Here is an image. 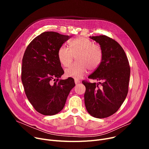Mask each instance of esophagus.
Returning <instances> with one entry per match:
<instances>
[{"instance_id": "esophagus-1", "label": "esophagus", "mask_w": 149, "mask_h": 149, "mask_svg": "<svg viewBox=\"0 0 149 149\" xmlns=\"http://www.w3.org/2000/svg\"><path fill=\"white\" fill-rule=\"evenodd\" d=\"M74 81H75V83L76 84H79V83H80V82L79 80H77V79H76L74 80Z\"/></svg>"}]
</instances>
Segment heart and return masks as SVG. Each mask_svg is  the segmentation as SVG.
Segmentation results:
<instances>
[{
    "label": "heart",
    "instance_id": "1",
    "mask_svg": "<svg viewBox=\"0 0 149 149\" xmlns=\"http://www.w3.org/2000/svg\"><path fill=\"white\" fill-rule=\"evenodd\" d=\"M74 56L78 61L65 70L68 77L80 79L87 73L88 69H96L103 60V52L101 47L94 44L86 37L77 38L69 42V48L61 46L58 51V58L60 63L65 67L72 62Z\"/></svg>",
    "mask_w": 149,
    "mask_h": 149
}]
</instances>
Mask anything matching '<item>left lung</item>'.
I'll return each mask as SVG.
<instances>
[{"label":"left lung","mask_w":149,"mask_h":149,"mask_svg":"<svg viewBox=\"0 0 149 149\" xmlns=\"http://www.w3.org/2000/svg\"><path fill=\"white\" fill-rule=\"evenodd\" d=\"M103 49V60L88 78L99 83L83 81L84 103L88 113L97 118H107L118 110L128 93L130 69L120 45L106 36L90 37Z\"/></svg>","instance_id":"left-lung-1"}]
</instances>
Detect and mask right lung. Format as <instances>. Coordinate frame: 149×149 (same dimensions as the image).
<instances>
[{"label":"right lung","instance_id":"1","mask_svg":"<svg viewBox=\"0 0 149 149\" xmlns=\"http://www.w3.org/2000/svg\"><path fill=\"white\" fill-rule=\"evenodd\" d=\"M71 37L47 31L28 45L22 59V81L25 94L36 111L44 115H54L63 109L74 80L59 78L64 74L58 51Z\"/></svg>","mask_w":149,"mask_h":149}]
</instances>
